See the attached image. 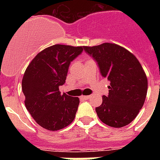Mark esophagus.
<instances>
[{
    "instance_id": "obj_1",
    "label": "esophagus",
    "mask_w": 160,
    "mask_h": 160,
    "mask_svg": "<svg viewBox=\"0 0 160 160\" xmlns=\"http://www.w3.org/2000/svg\"><path fill=\"white\" fill-rule=\"evenodd\" d=\"M90 95H83V96H81V98H82L83 100H87L90 99Z\"/></svg>"
}]
</instances>
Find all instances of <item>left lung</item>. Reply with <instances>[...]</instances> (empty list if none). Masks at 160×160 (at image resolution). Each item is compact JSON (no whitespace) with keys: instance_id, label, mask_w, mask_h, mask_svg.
Listing matches in <instances>:
<instances>
[{"instance_id":"obj_1","label":"left lung","mask_w":160,"mask_h":160,"mask_svg":"<svg viewBox=\"0 0 160 160\" xmlns=\"http://www.w3.org/2000/svg\"><path fill=\"white\" fill-rule=\"evenodd\" d=\"M98 62L101 75L110 81L109 95L95 111L99 119L114 128L131 123L144 105L148 80L135 55L114 43L83 46Z\"/></svg>"}]
</instances>
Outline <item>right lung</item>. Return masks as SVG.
I'll return each mask as SVG.
<instances>
[{
  "label": "right lung",
  "mask_w": 160,
  "mask_h": 160,
  "mask_svg": "<svg viewBox=\"0 0 160 160\" xmlns=\"http://www.w3.org/2000/svg\"><path fill=\"white\" fill-rule=\"evenodd\" d=\"M83 51V46L54 45L36 55L22 79L25 105L36 122L51 131L65 128L75 117L80 100L60 94L70 62Z\"/></svg>",
  "instance_id": "add662e5"
}]
</instances>
